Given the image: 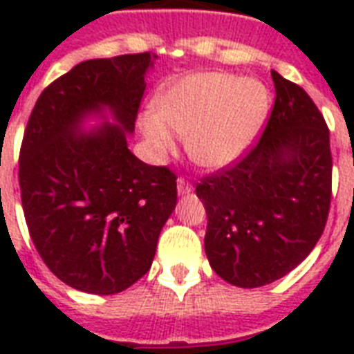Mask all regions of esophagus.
<instances>
[{
    "mask_svg": "<svg viewBox=\"0 0 354 354\" xmlns=\"http://www.w3.org/2000/svg\"><path fill=\"white\" fill-rule=\"evenodd\" d=\"M193 191V183L185 180L183 176L178 178V193L180 194H185V193H191Z\"/></svg>",
    "mask_w": 354,
    "mask_h": 354,
    "instance_id": "34e87169",
    "label": "esophagus"
}]
</instances>
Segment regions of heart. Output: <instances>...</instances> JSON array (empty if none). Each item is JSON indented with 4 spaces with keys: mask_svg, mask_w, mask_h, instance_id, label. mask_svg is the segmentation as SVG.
I'll list each match as a JSON object with an SVG mask.
<instances>
[{
    "mask_svg": "<svg viewBox=\"0 0 354 354\" xmlns=\"http://www.w3.org/2000/svg\"><path fill=\"white\" fill-rule=\"evenodd\" d=\"M268 88L257 79L204 71L174 80L156 99V113L143 118V132L158 152L174 150L185 136L191 160L207 169L235 163L266 121Z\"/></svg>",
    "mask_w": 354,
    "mask_h": 354,
    "instance_id": "obj_1",
    "label": "heart"
}]
</instances>
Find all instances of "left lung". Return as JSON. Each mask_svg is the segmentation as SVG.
Listing matches in <instances>:
<instances>
[{
	"mask_svg": "<svg viewBox=\"0 0 354 354\" xmlns=\"http://www.w3.org/2000/svg\"><path fill=\"white\" fill-rule=\"evenodd\" d=\"M272 79L275 101L263 136L196 185L211 268L241 288L270 285L296 268L319 241L330 207L327 122L301 86L275 71Z\"/></svg>",
	"mask_w": 354,
	"mask_h": 354,
	"instance_id": "8db88e82",
	"label": "left lung"
}]
</instances>
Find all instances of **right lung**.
I'll list each match as a JSON object with an SVG mask.
<instances>
[{
	"label": "right lung",
	"mask_w": 354,
	"mask_h": 354,
	"mask_svg": "<svg viewBox=\"0 0 354 354\" xmlns=\"http://www.w3.org/2000/svg\"><path fill=\"white\" fill-rule=\"evenodd\" d=\"M150 53L77 64L38 97L19 149V191L29 235L47 268L77 290L110 296L150 270L176 207V174L128 150ZM106 106L115 127L77 133Z\"/></svg>",
	"instance_id": "add662e5"
}]
</instances>
